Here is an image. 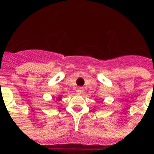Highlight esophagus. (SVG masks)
<instances>
[{
    "instance_id": "obj_1",
    "label": "esophagus",
    "mask_w": 154,
    "mask_h": 154,
    "mask_svg": "<svg viewBox=\"0 0 154 154\" xmlns=\"http://www.w3.org/2000/svg\"><path fill=\"white\" fill-rule=\"evenodd\" d=\"M77 92H78L79 94H82V92H83L84 91V89H83V87H79L78 89H77Z\"/></svg>"
}]
</instances>
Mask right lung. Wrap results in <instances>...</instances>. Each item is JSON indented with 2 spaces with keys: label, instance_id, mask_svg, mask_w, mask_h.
<instances>
[{
  "label": "right lung",
  "instance_id": "1",
  "mask_svg": "<svg viewBox=\"0 0 154 154\" xmlns=\"http://www.w3.org/2000/svg\"><path fill=\"white\" fill-rule=\"evenodd\" d=\"M57 99H58V101H60L61 99H62V98H61V96H58V97L57 98Z\"/></svg>",
  "mask_w": 154,
  "mask_h": 154
}]
</instances>
